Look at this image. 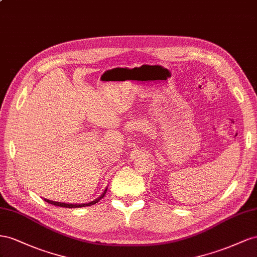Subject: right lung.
I'll list each match as a JSON object with an SVG mask.
<instances>
[{"mask_svg":"<svg viewBox=\"0 0 257 257\" xmlns=\"http://www.w3.org/2000/svg\"><path fill=\"white\" fill-rule=\"evenodd\" d=\"M107 190V187L104 189V192L102 193L98 198H96V199L90 201V202H87V203H65V202H59V201H53V200H49V199H46V198H44V200H45L46 202L50 203V204H54V206H58V207H63V208H82V207H89L91 206V204H96L97 202H99V200H101L102 198L104 197L105 193Z\"/></svg>","mask_w":257,"mask_h":257,"instance_id":"add662e5","label":"right lung"}]
</instances>
